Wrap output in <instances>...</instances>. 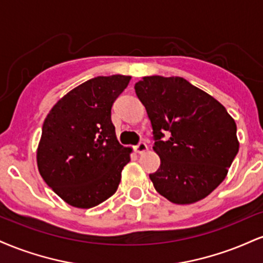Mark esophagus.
<instances>
[{
  "instance_id": "esophagus-1",
  "label": "esophagus",
  "mask_w": 263,
  "mask_h": 263,
  "mask_svg": "<svg viewBox=\"0 0 263 263\" xmlns=\"http://www.w3.org/2000/svg\"><path fill=\"white\" fill-rule=\"evenodd\" d=\"M147 149H148V147H147V144L144 143V142H140V143L135 147V151L137 153H144Z\"/></svg>"
}]
</instances>
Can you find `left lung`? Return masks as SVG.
I'll list each match as a JSON object with an SVG mask.
<instances>
[{
	"instance_id": "obj_1",
	"label": "left lung",
	"mask_w": 263,
	"mask_h": 263,
	"mask_svg": "<svg viewBox=\"0 0 263 263\" xmlns=\"http://www.w3.org/2000/svg\"><path fill=\"white\" fill-rule=\"evenodd\" d=\"M136 93L152 123L161 158L149 174L155 189L174 204L201 200L221 184L238 152L236 123L218 100L179 77H144ZM170 132L168 141H162Z\"/></svg>"
}]
</instances>
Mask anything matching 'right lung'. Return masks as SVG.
I'll return each mask as SVG.
<instances>
[{"instance_id":"1","label":"right lung","mask_w":263,"mask_h":263,"mask_svg":"<svg viewBox=\"0 0 263 263\" xmlns=\"http://www.w3.org/2000/svg\"><path fill=\"white\" fill-rule=\"evenodd\" d=\"M129 80L126 75L87 80L63 96L45 117L38 171L71 206H96L119 188L132 148L117 141L111 107Z\"/></svg>"}]
</instances>
